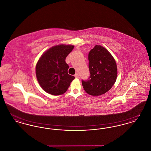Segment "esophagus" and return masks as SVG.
Listing matches in <instances>:
<instances>
[{
    "instance_id": "obj_1",
    "label": "esophagus",
    "mask_w": 151,
    "mask_h": 151,
    "mask_svg": "<svg viewBox=\"0 0 151 151\" xmlns=\"http://www.w3.org/2000/svg\"><path fill=\"white\" fill-rule=\"evenodd\" d=\"M75 77L76 78H79V73H76L75 75Z\"/></svg>"
}]
</instances>
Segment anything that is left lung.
Segmentation results:
<instances>
[{
  "mask_svg": "<svg viewBox=\"0 0 151 151\" xmlns=\"http://www.w3.org/2000/svg\"><path fill=\"white\" fill-rule=\"evenodd\" d=\"M90 77L82 80L86 93L98 96L106 93L114 86L117 77V66L109 51L101 45H96L88 54Z\"/></svg>",
  "mask_w": 151,
  "mask_h": 151,
  "instance_id": "left-lung-1",
  "label": "left lung"
}]
</instances>
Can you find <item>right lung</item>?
<instances>
[{
	"instance_id": "add662e5",
	"label": "right lung",
	"mask_w": 151,
	"mask_h": 151,
	"mask_svg": "<svg viewBox=\"0 0 151 151\" xmlns=\"http://www.w3.org/2000/svg\"><path fill=\"white\" fill-rule=\"evenodd\" d=\"M74 46L61 44L52 46L39 59L36 67V77L43 90L52 95H60L67 91L75 78L68 73L65 58Z\"/></svg>"
}]
</instances>
